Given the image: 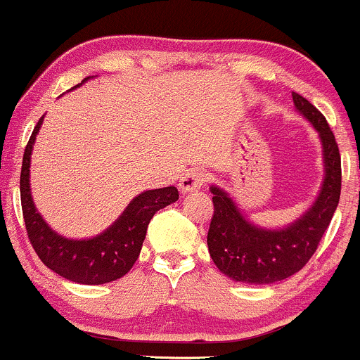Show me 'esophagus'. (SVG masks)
<instances>
[{"label":"esophagus","instance_id":"1","mask_svg":"<svg viewBox=\"0 0 360 360\" xmlns=\"http://www.w3.org/2000/svg\"><path fill=\"white\" fill-rule=\"evenodd\" d=\"M204 180H206L204 172H200V169H188V172H185L180 179V191L184 192V194L199 191L204 185Z\"/></svg>","mask_w":360,"mask_h":360}]
</instances>
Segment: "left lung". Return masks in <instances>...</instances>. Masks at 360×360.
Masks as SVG:
<instances>
[{
  "label": "left lung",
  "mask_w": 360,
  "mask_h": 360,
  "mask_svg": "<svg viewBox=\"0 0 360 360\" xmlns=\"http://www.w3.org/2000/svg\"><path fill=\"white\" fill-rule=\"evenodd\" d=\"M295 110L319 135L324 176L316 199L297 219L281 228L250 221L235 199L211 185L212 214L207 247L216 268L228 278L249 285H269L287 280L307 264L333 218L342 191V161L335 135L326 118L307 99L292 92Z\"/></svg>",
  "instance_id": "left-lung-1"
}]
</instances>
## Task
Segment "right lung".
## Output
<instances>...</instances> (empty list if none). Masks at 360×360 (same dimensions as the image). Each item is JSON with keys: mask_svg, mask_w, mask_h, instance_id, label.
<instances>
[{"mask_svg": "<svg viewBox=\"0 0 360 360\" xmlns=\"http://www.w3.org/2000/svg\"><path fill=\"white\" fill-rule=\"evenodd\" d=\"M92 77L84 79L77 89ZM44 115L29 139L20 173V199L27 235L37 256L49 269L82 285H103L125 276L141 254L149 221L163 207L179 200L176 187L153 188L135 195L106 230L89 238H68L46 223L30 192V158Z\"/></svg>", "mask_w": 360, "mask_h": 360, "instance_id": "right-lung-1", "label": "right lung"}]
</instances>
